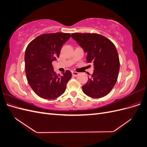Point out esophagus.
I'll use <instances>...</instances> for the list:
<instances>
[{
    "instance_id": "obj_1",
    "label": "esophagus",
    "mask_w": 147,
    "mask_h": 147,
    "mask_svg": "<svg viewBox=\"0 0 147 147\" xmlns=\"http://www.w3.org/2000/svg\"><path fill=\"white\" fill-rule=\"evenodd\" d=\"M72 74L73 76L76 77V76H77V75H78L79 74L78 72H72Z\"/></svg>"
}]
</instances>
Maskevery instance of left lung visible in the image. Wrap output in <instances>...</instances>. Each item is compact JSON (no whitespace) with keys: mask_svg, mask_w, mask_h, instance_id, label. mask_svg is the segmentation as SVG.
Here are the masks:
<instances>
[{"mask_svg":"<svg viewBox=\"0 0 147 147\" xmlns=\"http://www.w3.org/2000/svg\"><path fill=\"white\" fill-rule=\"evenodd\" d=\"M71 37L86 53L88 63L94 64V72L82 86L84 94L92 98L107 95L116 84L119 60L114 44L97 34L73 33Z\"/></svg>","mask_w":147,"mask_h":147,"instance_id":"left-lung-1","label":"left lung"}]
</instances>
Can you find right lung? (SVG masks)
<instances>
[{
	"label": "right lung",
	"mask_w": 147,
	"mask_h": 147,
	"mask_svg": "<svg viewBox=\"0 0 147 147\" xmlns=\"http://www.w3.org/2000/svg\"><path fill=\"white\" fill-rule=\"evenodd\" d=\"M70 38L69 33L57 32L39 35L26 48L24 55L26 75L35 94L45 99H54L65 92L72 77L69 70L56 74L53 61L59 57L62 47Z\"/></svg>",
	"instance_id": "obj_1"
}]
</instances>
